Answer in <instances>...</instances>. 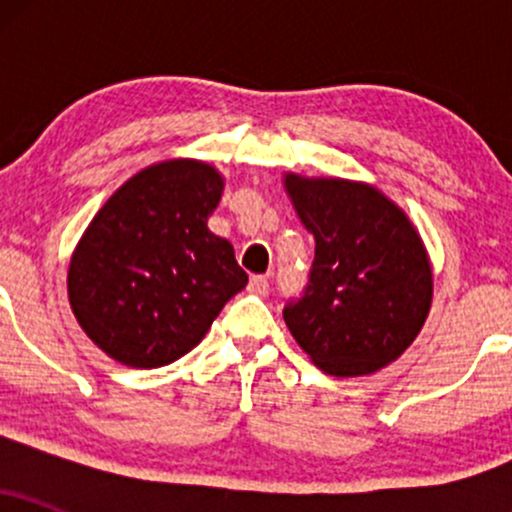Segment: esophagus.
Wrapping results in <instances>:
<instances>
[{
	"mask_svg": "<svg viewBox=\"0 0 512 512\" xmlns=\"http://www.w3.org/2000/svg\"><path fill=\"white\" fill-rule=\"evenodd\" d=\"M248 289L257 296H267L269 293V279L267 276H250V286Z\"/></svg>",
	"mask_w": 512,
	"mask_h": 512,
	"instance_id": "1",
	"label": "esophagus"
}]
</instances>
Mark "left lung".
I'll return each mask as SVG.
<instances>
[{
  "mask_svg": "<svg viewBox=\"0 0 512 512\" xmlns=\"http://www.w3.org/2000/svg\"><path fill=\"white\" fill-rule=\"evenodd\" d=\"M315 262L303 301L284 310L317 368L361 378L414 344L433 303V267L407 211L363 180L284 173Z\"/></svg>",
  "mask_w": 512,
  "mask_h": 512,
  "instance_id": "obj_1",
  "label": "left lung"
}]
</instances>
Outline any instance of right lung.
<instances>
[{"instance_id": "add662e5", "label": "right lung", "mask_w": 512, "mask_h": 512, "mask_svg": "<svg viewBox=\"0 0 512 512\" xmlns=\"http://www.w3.org/2000/svg\"><path fill=\"white\" fill-rule=\"evenodd\" d=\"M226 178L209 161L168 158L134 173L98 209L67 269L69 308L103 354L161 368L192 351L248 284L209 231Z\"/></svg>"}]
</instances>
